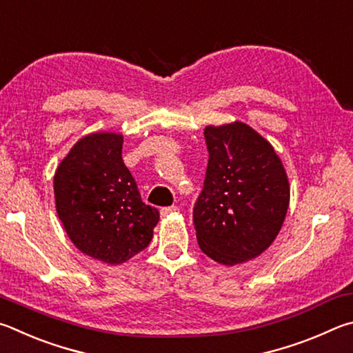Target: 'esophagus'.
Here are the masks:
<instances>
[{
  "label": "esophagus",
  "mask_w": 353,
  "mask_h": 353,
  "mask_svg": "<svg viewBox=\"0 0 353 353\" xmlns=\"http://www.w3.org/2000/svg\"><path fill=\"white\" fill-rule=\"evenodd\" d=\"M176 211H178V206H167V208H161L159 214H161V217H169L170 214L176 212Z\"/></svg>",
  "instance_id": "obj_1"
}]
</instances>
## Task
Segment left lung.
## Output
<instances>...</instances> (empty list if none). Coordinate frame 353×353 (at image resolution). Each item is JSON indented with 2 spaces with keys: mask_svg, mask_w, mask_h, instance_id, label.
<instances>
[{
  "mask_svg": "<svg viewBox=\"0 0 353 353\" xmlns=\"http://www.w3.org/2000/svg\"><path fill=\"white\" fill-rule=\"evenodd\" d=\"M205 186L194 206L201 251L221 265L243 263L268 248L290 205L287 172L273 145L243 122L205 128Z\"/></svg>",
  "mask_w": 353,
  "mask_h": 353,
  "instance_id": "obj_1",
  "label": "left lung"
}]
</instances>
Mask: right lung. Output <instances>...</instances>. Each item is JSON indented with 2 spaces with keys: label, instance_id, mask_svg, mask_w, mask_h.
I'll return each mask as SVG.
<instances>
[{
  "label": "right lung",
  "instance_id": "right-lung-1",
  "mask_svg": "<svg viewBox=\"0 0 353 353\" xmlns=\"http://www.w3.org/2000/svg\"><path fill=\"white\" fill-rule=\"evenodd\" d=\"M122 142L121 133L86 134L54 175L55 209L68 237L83 254L110 265L145 250L159 220L123 164Z\"/></svg>",
  "mask_w": 353,
  "mask_h": 353
}]
</instances>
